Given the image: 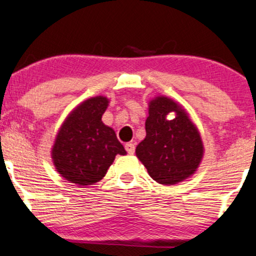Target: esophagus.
Here are the masks:
<instances>
[{
    "label": "esophagus",
    "mask_w": 256,
    "mask_h": 256,
    "mask_svg": "<svg viewBox=\"0 0 256 256\" xmlns=\"http://www.w3.org/2000/svg\"><path fill=\"white\" fill-rule=\"evenodd\" d=\"M125 149H126V152H128V154L132 155L134 152V143H126Z\"/></svg>",
    "instance_id": "obj_1"
}]
</instances>
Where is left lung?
I'll list each match as a JSON object with an SVG mask.
<instances>
[{
  "mask_svg": "<svg viewBox=\"0 0 256 256\" xmlns=\"http://www.w3.org/2000/svg\"><path fill=\"white\" fill-rule=\"evenodd\" d=\"M174 112V120L166 116ZM146 138L136 155L158 183L173 185L195 173L204 156L201 136L189 116L177 102L158 96L149 102Z\"/></svg>",
  "mask_w": 256,
  "mask_h": 256,
  "instance_id": "1",
  "label": "left lung"
}]
</instances>
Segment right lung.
I'll list each match as a JSON object with an SVG mask.
<instances>
[{"instance_id":"right-lung-1","label":"right lung","mask_w":256,"mask_h":256,"mask_svg":"<svg viewBox=\"0 0 256 256\" xmlns=\"http://www.w3.org/2000/svg\"><path fill=\"white\" fill-rule=\"evenodd\" d=\"M108 102L104 96L82 102L61 125L52 146V158L56 171L79 186L98 183L116 155L126 154L113 128L102 122Z\"/></svg>"}]
</instances>
